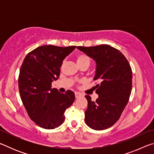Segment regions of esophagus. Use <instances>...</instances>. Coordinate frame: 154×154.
Returning a JSON list of instances; mask_svg holds the SVG:
<instances>
[{
	"mask_svg": "<svg viewBox=\"0 0 154 154\" xmlns=\"http://www.w3.org/2000/svg\"><path fill=\"white\" fill-rule=\"evenodd\" d=\"M82 96H83V95L82 94L78 93V92H75V97H76L77 98H79V97H82Z\"/></svg>",
	"mask_w": 154,
	"mask_h": 154,
	"instance_id": "esophagus-1",
	"label": "esophagus"
}]
</instances>
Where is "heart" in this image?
<instances>
[{"mask_svg": "<svg viewBox=\"0 0 154 154\" xmlns=\"http://www.w3.org/2000/svg\"><path fill=\"white\" fill-rule=\"evenodd\" d=\"M76 61L78 66H81V65L84 64H90V58L89 56L86 55V54H79L76 56Z\"/></svg>", "mask_w": 154, "mask_h": 154, "instance_id": "heart-1", "label": "heart"}]
</instances>
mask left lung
Instances as JSON below:
<instances>
[{
	"mask_svg": "<svg viewBox=\"0 0 154 154\" xmlns=\"http://www.w3.org/2000/svg\"><path fill=\"white\" fill-rule=\"evenodd\" d=\"M95 60L94 80L98 98L92 101L90 96L85 122L91 128L102 130L116 124L128 102L132 90V72L128 61L118 49L109 45L77 48Z\"/></svg>",
	"mask_w": 154,
	"mask_h": 154,
	"instance_id": "1",
	"label": "left lung"
}]
</instances>
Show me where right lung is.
Returning a JSON list of instances; mask_svg holds the SVG:
<instances>
[{
	"label": "right lung",
	"mask_w": 154,
	"mask_h": 154,
	"mask_svg": "<svg viewBox=\"0 0 154 154\" xmlns=\"http://www.w3.org/2000/svg\"><path fill=\"white\" fill-rule=\"evenodd\" d=\"M75 48L38 47L27 54L21 66L18 79L21 99L30 118L43 128L60 126L64 111L74 102L72 91L60 93L51 88V83L58 79L64 59Z\"/></svg>",
	"instance_id": "obj_1"
}]
</instances>
